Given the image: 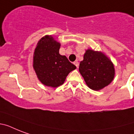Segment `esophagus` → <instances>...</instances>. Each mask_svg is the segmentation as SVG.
<instances>
[{
    "label": "esophagus",
    "mask_w": 134,
    "mask_h": 134,
    "mask_svg": "<svg viewBox=\"0 0 134 134\" xmlns=\"http://www.w3.org/2000/svg\"><path fill=\"white\" fill-rule=\"evenodd\" d=\"M74 64L76 65V67H77V68L79 67V63H78V61H75V62L74 63Z\"/></svg>",
    "instance_id": "34e87169"
}]
</instances>
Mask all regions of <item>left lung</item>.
I'll return each mask as SVG.
<instances>
[{
	"label": "left lung",
	"instance_id": "8db88e82",
	"mask_svg": "<svg viewBox=\"0 0 134 134\" xmlns=\"http://www.w3.org/2000/svg\"><path fill=\"white\" fill-rule=\"evenodd\" d=\"M79 71L86 84L93 90H99L111 83L115 75L112 62L102 52L88 49L80 63Z\"/></svg>",
	"mask_w": 134,
	"mask_h": 134
}]
</instances>
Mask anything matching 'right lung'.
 Returning <instances> with one entry per match:
<instances>
[{"instance_id":"obj_1","label":"right lung","mask_w":134,"mask_h":134,"mask_svg":"<svg viewBox=\"0 0 134 134\" xmlns=\"http://www.w3.org/2000/svg\"><path fill=\"white\" fill-rule=\"evenodd\" d=\"M60 44L51 36L39 41L33 55V68L39 80L46 86L56 88L63 84L70 71L76 68L67 57L59 53Z\"/></svg>"}]
</instances>
